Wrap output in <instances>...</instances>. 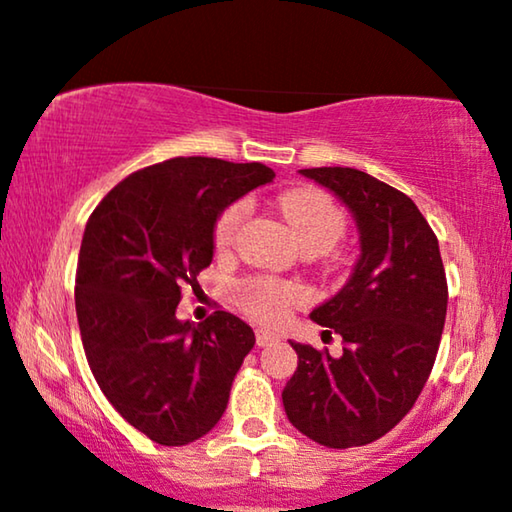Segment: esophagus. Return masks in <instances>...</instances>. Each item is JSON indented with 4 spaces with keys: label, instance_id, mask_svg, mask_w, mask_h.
I'll return each instance as SVG.
<instances>
[{
    "label": "esophagus",
    "instance_id": "esophagus-1",
    "mask_svg": "<svg viewBox=\"0 0 512 512\" xmlns=\"http://www.w3.org/2000/svg\"><path fill=\"white\" fill-rule=\"evenodd\" d=\"M278 342V335L271 330H257V346H271Z\"/></svg>",
    "mask_w": 512,
    "mask_h": 512
}]
</instances>
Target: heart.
<instances>
[{"mask_svg":"<svg viewBox=\"0 0 512 512\" xmlns=\"http://www.w3.org/2000/svg\"><path fill=\"white\" fill-rule=\"evenodd\" d=\"M281 213L288 220L292 234L299 245H318V248H332L346 229V220L342 210L335 206L320 189H295L278 201ZM245 215H248V203L236 201L217 217L213 241L220 252L234 248L238 231H241ZM304 290L295 283L276 281V278H250L243 281L236 290V299L248 316L264 320V323H278L292 306L304 302Z\"/></svg>","mask_w":512,"mask_h":512,"instance_id":"1","label":"heart"}]
</instances>
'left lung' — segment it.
<instances>
[{"instance_id":"1","label":"left lung","mask_w":512,"mask_h":512,"mask_svg":"<svg viewBox=\"0 0 512 512\" xmlns=\"http://www.w3.org/2000/svg\"><path fill=\"white\" fill-rule=\"evenodd\" d=\"M299 173L349 208L360 255L344 288L311 311L344 339V353L290 339L297 370L283 407L318 445H370L412 410L433 370L447 316L440 245L410 196L377 177L339 166Z\"/></svg>"}]
</instances>
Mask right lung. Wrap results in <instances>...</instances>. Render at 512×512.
I'll return each mask as SVG.
<instances>
[{
	"label": "right lung",
	"mask_w": 512,
	"mask_h": 512,
	"mask_svg": "<svg viewBox=\"0 0 512 512\" xmlns=\"http://www.w3.org/2000/svg\"><path fill=\"white\" fill-rule=\"evenodd\" d=\"M274 180L264 163L177 156L109 192L88 217L74 304L100 391L149 440L180 447L213 431L255 332L234 313L175 316L215 252L217 217Z\"/></svg>",
	"instance_id": "right-lung-1"
}]
</instances>
